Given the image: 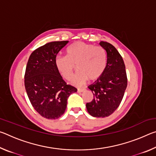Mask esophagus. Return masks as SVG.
Here are the masks:
<instances>
[{
    "mask_svg": "<svg viewBox=\"0 0 156 156\" xmlns=\"http://www.w3.org/2000/svg\"><path fill=\"white\" fill-rule=\"evenodd\" d=\"M86 89H78V93H81V92H83V91H85Z\"/></svg>",
    "mask_w": 156,
    "mask_h": 156,
    "instance_id": "obj_1",
    "label": "esophagus"
}]
</instances>
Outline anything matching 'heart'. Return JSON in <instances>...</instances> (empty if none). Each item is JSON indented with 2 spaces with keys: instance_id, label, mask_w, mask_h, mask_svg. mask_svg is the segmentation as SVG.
<instances>
[{
  "instance_id": "1",
  "label": "heart",
  "mask_w": 156,
  "mask_h": 156,
  "mask_svg": "<svg viewBox=\"0 0 156 156\" xmlns=\"http://www.w3.org/2000/svg\"><path fill=\"white\" fill-rule=\"evenodd\" d=\"M55 66L63 78L69 80L76 65L78 72L72 79L75 85H82L89 79L96 80L105 72L107 66V54L101 47H95L77 42L67 49V56H57Z\"/></svg>"
}]
</instances>
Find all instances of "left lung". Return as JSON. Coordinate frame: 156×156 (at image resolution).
<instances>
[{"instance_id": "obj_1", "label": "left lung", "mask_w": 156, "mask_h": 156, "mask_svg": "<svg viewBox=\"0 0 156 156\" xmlns=\"http://www.w3.org/2000/svg\"><path fill=\"white\" fill-rule=\"evenodd\" d=\"M107 53V66L100 77L88 87L94 99L86 104L88 113L94 117L110 115L119 106L127 86L125 65L122 56L112 44L100 42Z\"/></svg>"}]
</instances>
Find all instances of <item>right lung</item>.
<instances>
[{"instance_id": "add662e5", "label": "right lung", "mask_w": 156, "mask_h": 156, "mask_svg": "<svg viewBox=\"0 0 156 156\" xmlns=\"http://www.w3.org/2000/svg\"><path fill=\"white\" fill-rule=\"evenodd\" d=\"M69 41H54L38 47L29 58L25 87L37 112L47 119H57L65 113L67 98L77 89L67 84L55 66V58Z\"/></svg>"}]
</instances>
